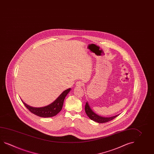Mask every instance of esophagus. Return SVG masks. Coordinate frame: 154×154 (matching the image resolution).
Returning a JSON list of instances; mask_svg holds the SVG:
<instances>
[{"instance_id": "1", "label": "esophagus", "mask_w": 154, "mask_h": 154, "mask_svg": "<svg viewBox=\"0 0 154 154\" xmlns=\"http://www.w3.org/2000/svg\"><path fill=\"white\" fill-rule=\"evenodd\" d=\"M75 85H76V87H77V88H79V87H81L83 86V83H82V82H81V81H78L77 82H76V83H75Z\"/></svg>"}]
</instances>
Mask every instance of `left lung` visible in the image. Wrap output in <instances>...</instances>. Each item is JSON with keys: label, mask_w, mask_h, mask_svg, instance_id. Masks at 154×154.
<instances>
[{"label": "left lung", "mask_w": 154, "mask_h": 154, "mask_svg": "<svg viewBox=\"0 0 154 154\" xmlns=\"http://www.w3.org/2000/svg\"><path fill=\"white\" fill-rule=\"evenodd\" d=\"M85 112L87 115L91 119L93 120V121L99 123H106L114 119L115 118H116V116H119V114H118V115H116L115 116H111L109 118L99 116L96 113H94V112H93L92 110L91 109V108H90L88 102H86V104H85Z\"/></svg>", "instance_id": "1"}]
</instances>
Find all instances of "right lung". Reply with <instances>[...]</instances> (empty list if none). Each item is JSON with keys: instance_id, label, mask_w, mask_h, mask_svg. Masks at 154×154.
<instances>
[{"instance_id": "obj_1", "label": "right lung", "mask_w": 154, "mask_h": 154, "mask_svg": "<svg viewBox=\"0 0 154 154\" xmlns=\"http://www.w3.org/2000/svg\"><path fill=\"white\" fill-rule=\"evenodd\" d=\"M70 91H71V88L65 90V91L62 93L54 102L52 103L47 106H44V107H40V108L32 107L27 105L23 100L22 102L23 103L24 106L29 110V111H30L31 113L34 114L35 115L40 117H44V118L52 117V116H56L61 110L65 97L69 92Z\"/></svg>"}]
</instances>
